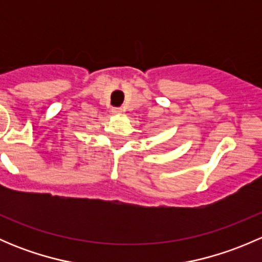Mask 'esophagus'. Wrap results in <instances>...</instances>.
I'll return each mask as SVG.
<instances>
[{
	"label": "esophagus",
	"instance_id": "obj_1",
	"mask_svg": "<svg viewBox=\"0 0 262 262\" xmlns=\"http://www.w3.org/2000/svg\"><path fill=\"white\" fill-rule=\"evenodd\" d=\"M112 113L114 115H120L121 113H123V109H121V107H113Z\"/></svg>",
	"mask_w": 262,
	"mask_h": 262
}]
</instances>
